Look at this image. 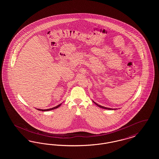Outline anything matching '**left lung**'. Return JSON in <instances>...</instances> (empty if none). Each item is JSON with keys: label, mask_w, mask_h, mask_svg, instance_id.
<instances>
[{"label": "left lung", "mask_w": 159, "mask_h": 159, "mask_svg": "<svg viewBox=\"0 0 159 159\" xmlns=\"http://www.w3.org/2000/svg\"><path fill=\"white\" fill-rule=\"evenodd\" d=\"M93 102H94V104H95L97 106H98L99 107H100V108H104V109H107V110H116V109H113V108H107V107H103V106H100V105H99L97 103H96L95 102H94L93 101H92Z\"/></svg>", "instance_id": "left-lung-1"}]
</instances>
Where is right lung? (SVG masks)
Instances as JSON below:
<instances>
[{"mask_svg": "<svg viewBox=\"0 0 159 159\" xmlns=\"http://www.w3.org/2000/svg\"><path fill=\"white\" fill-rule=\"evenodd\" d=\"M61 105V104H59V105H58L57 106H56V107H54L53 108H49V109H46V110H42V109H38V108H36V109H38V110H40V111H50V110H54V109H56V108H58Z\"/></svg>", "mask_w": 159, "mask_h": 159, "instance_id": "1", "label": "right lung"}]
</instances>
